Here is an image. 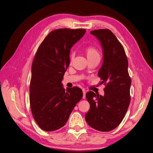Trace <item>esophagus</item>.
<instances>
[{
	"label": "esophagus",
	"mask_w": 153,
	"mask_h": 153,
	"mask_svg": "<svg viewBox=\"0 0 153 153\" xmlns=\"http://www.w3.org/2000/svg\"><path fill=\"white\" fill-rule=\"evenodd\" d=\"M82 93H83V97H82V98H86V91H85V90H82Z\"/></svg>",
	"instance_id": "1"
}]
</instances>
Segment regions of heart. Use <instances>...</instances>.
I'll use <instances>...</instances> for the list:
<instances>
[{"mask_svg": "<svg viewBox=\"0 0 153 153\" xmlns=\"http://www.w3.org/2000/svg\"><path fill=\"white\" fill-rule=\"evenodd\" d=\"M85 53L88 60H90V59H93L95 58H100L99 52H98V51L94 47L89 46L86 48L85 50ZM74 57V54H71V60H72Z\"/></svg>", "mask_w": 153, "mask_h": 153, "instance_id": "b5f03b06", "label": "heart"}]
</instances>
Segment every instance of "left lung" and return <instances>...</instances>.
Masks as SVG:
<instances>
[{"instance_id":"left-lung-1","label":"left lung","mask_w":153,"mask_h":153,"mask_svg":"<svg viewBox=\"0 0 153 153\" xmlns=\"http://www.w3.org/2000/svg\"><path fill=\"white\" fill-rule=\"evenodd\" d=\"M90 33L98 39L102 49L103 62L98 76L105 87L103 96L91 91L86 94L90 108L85 119L93 128L109 131L120 124L130 105L131 81L128 63L124 48L111 30L99 29Z\"/></svg>"}]
</instances>
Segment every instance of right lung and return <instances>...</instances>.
I'll return each instance as SVG.
<instances>
[{
	"instance_id": "1",
	"label": "right lung",
	"mask_w": 153,
	"mask_h": 153,
	"mask_svg": "<svg viewBox=\"0 0 153 153\" xmlns=\"http://www.w3.org/2000/svg\"><path fill=\"white\" fill-rule=\"evenodd\" d=\"M85 29H57L39 47L32 65L30 103L34 120L46 131L65 125L82 97L81 88L65 90L62 81L70 63L72 47L85 35Z\"/></svg>"
}]
</instances>
